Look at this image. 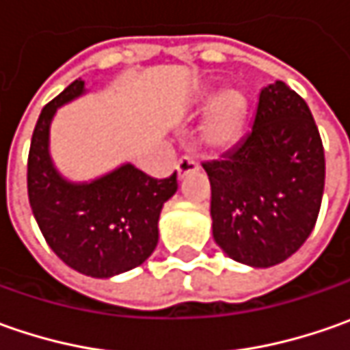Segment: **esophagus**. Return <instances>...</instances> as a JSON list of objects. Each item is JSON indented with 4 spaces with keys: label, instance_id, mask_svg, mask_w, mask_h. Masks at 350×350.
<instances>
[{
    "label": "esophagus",
    "instance_id": "34e87169",
    "mask_svg": "<svg viewBox=\"0 0 350 350\" xmlns=\"http://www.w3.org/2000/svg\"><path fill=\"white\" fill-rule=\"evenodd\" d=\"M198 161H196L195 157H191V155H183L181 159L177 161V175L179 177H185V175H189V173H195L198 171Z\"/></svg>",
    "mask_w": 350,
    "mask_h": 350
}]
</instances>
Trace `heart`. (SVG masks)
Wrapping results in <instances>:
<instances>
[{
  "label": "heart",
  "instance_id": "b5f03b06",
  "mask_svg": "<svg viewBox=\"0 0 350 350\" xmlns=\"http://www.w3.org/2000/svg\"><path fill=\"white\" fill-rule=\"evenodd\" d=\"M210 103V115L206 122V138L212 146L224 148L237 138V132L241 126V118L245 113V99L241 93L234 89L222 91L218 97L210 101V95L204 97Z\"/></svg>",
  "mask_w": 350,
  "mask_h": 350
}]
</instances>
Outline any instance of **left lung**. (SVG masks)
Instances as JSON below:
<instances>
[{
    "label": "left lung",
    "instance_id": "obj_1",
    "mask_svg": "<svg viewBox=\"0 0 350 350\" xmlns=\"http://www.w3.org/2000/svg\"><path fill=\"white\" fill-rule=\"evenodd\" d=\"M202 167L212 191V234L234 261L273 267L312 234L325 154L310 107L284 81L262 89L251 130Z\"/></svg>",
    "mask_w": 350,
    "mask_h": 350
}]
</instances>
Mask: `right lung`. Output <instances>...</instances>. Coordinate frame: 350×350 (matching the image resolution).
<instances>
[{"instance_id": "1", "label": "right lung", "mask_w": 350, "mask_h": 350, "mask_svg": "<svg viewBox=\"0 0 350 350\" xmlns=\"http://www.w3.org/2000/svg\"><path fill=\"white\" fill-rule=\"evenodd\" d=\"M81 93L83 81L75 79L42 109L29 150L27 191L50 249L77 273L109 278L154 253L159 212L177 191V173L154 179L126 163L83 185L62 179L48 154L50 122L60 105Z\"/></svg>"}]
</instances>
